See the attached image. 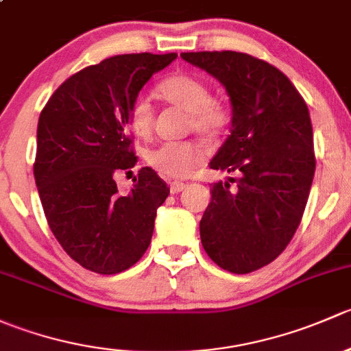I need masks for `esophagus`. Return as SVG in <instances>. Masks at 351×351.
<instances>
[{"label": "esophagus", "mask_w": 351, "mask_h": 351, "mask_svg": "<svg viewBox=\"0 0 351 351\" xmlns=\"http://www.w3.org/2000/svg\"><path fill=\"white\" fill-rule=\"evenodd\" d=\"M185 183H182V182H171L169 183V192L171 193H180V192H183V190H185Z\"/></svg>", "instance_id": "obj_1"}]
</instances>
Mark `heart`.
<instances>
[{"mask_svg": "<svg viewBox=\"0 0 351 351\" xmlns=\"http://www.w3.org/2000/svg\"><path fill=\"white\" fill-rule=\"evenodd\" d=\"M168 104L189 112V127L205 139H217L231 120V110L212 97L210 86L190 74H175L158 86ZM129 127L137 137L147 139L154 127V107L149 98L137 95L129 107ZM149 166L166 178H185L204 162V149L193 141L162 143L147 151Z\"/></svg>", "mask_w": 351, "mask_h": 351, "instance_id": "heart-1", "label": "heart"}]
</instances>
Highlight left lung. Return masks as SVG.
Returning <instances> with one entry per match:
<instances>
[{"instance_id": "obj_1", "label": "left lung", "mask_w": 351, "mask_h": 351, "mask_svg": "<svg viewBox=\"0 0 351 351\" xmlns=\"http://www.w3.org/2000/svg\"><path fill=\"white\" fill-rule=\"evenodd\" d=\"M182 58L221 81L232 105L231 136L210 168L238 178L212 185L202 246L224 270L250 274L285 250L302 219L316 169L309 108L282 71L250 54Z\"/></svg>"}]
</instances>
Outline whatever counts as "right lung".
I'll return each mask as SVG.
<instances>
[{
	"label": "right lung",
	"mask_w": 351,
	"mask_h": 351,
	"mask_svg": "<svg viewBox=\"0 0 351 351\" xmlns=\"http://www.w3.org/2000/svg\"><path fill=\"white\" fill-rule=\"evenodd\" d=\"M171 54H123L67 77L38 117L34 176L49 228L76 263L100 275L143 258L156 210L169 189L141 168L134 189L119 195L115 175L136 166L129 107Z\"/></svg>",
	"instance_id": "right-lung-1"
}]
</instances>
